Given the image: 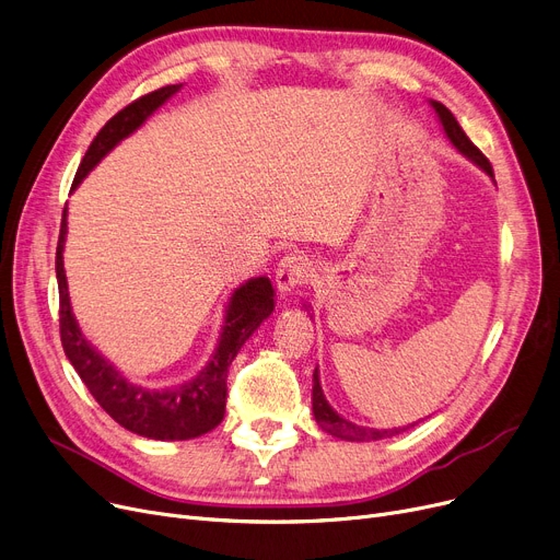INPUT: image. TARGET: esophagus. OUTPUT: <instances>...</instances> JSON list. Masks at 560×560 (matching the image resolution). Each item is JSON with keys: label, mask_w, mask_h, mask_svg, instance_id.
Wrapping results in <instances>:
<instances>
[{"label": "esophagus", "mask_w": 560, "mask_h": 560, "mask_svg": "<svg viewBox=\"0 0 560 560\" xmlns=\"http://www.w3.org/2000/svg\"><path fill=\"white\" fill-rule=\"evenodd\" d=\"M310 278H312V259L305 253L284 255L276 269V282L282 294H289L291 289L307 284Z\"/></svg>", "instance_id": "1"}]
</instances>
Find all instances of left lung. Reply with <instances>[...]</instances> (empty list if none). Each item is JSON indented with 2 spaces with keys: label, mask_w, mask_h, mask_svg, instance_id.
<instances>
[{
  "label": "left lung",
  "mask_w": 560,
  "mask_h": 560,
  "mask_svg": "<svg viewBox=\"0 0 560 560\" xmlns=\"http://www.w3.org/2000/svg\"><path fill=\"white\" fill-rule=\"evenodd\" d=\"M431 104H433L435 114L440 116V122H442V127H444V131H446L448 141L454 143L465 156H469L476 166H481L490 177H494V171H492V166H490V162H488V156L469 141V137L465 135L463 127L458 125L456 116L451 114L442 102H431ZM312 410H314L316 423L322 425V429H324L326 433H330V435H335V438H341V440H351V442L383 440V438H392V435H396V433L406 431V429H387V431L364 429V425H358V423H353V421H346L343 417H339V415L330 408V404L326 401L322 383H318V371H316V369H314V387H312Z\"/></svg>",
  "instance_id": "obj_1"
}]
</instances>
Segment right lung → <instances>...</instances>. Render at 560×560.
<instances>
[{"mask_svg": "<svg viewBox=\"0 0 560 560\" xmlns=\"http://www.w3.org/2000/svg\"><path fill=\"white\" fill-rule=\"evenodd\" d=\"M182 84L156 89L120 109L106 122L93 143L89 145L82 164L72 179V189L82 182L100 159L118 145L131 131L139 129L145 118L156 112ZM63 244H66V209L59 230L57 246V280H59V330L68 360L79 378L84 381L102 410L116 419L122 429L150 438V440H191L217 429L225 415L228 369L244 341L255 328L273 312V287L269 278H253L234 291L228 305L225 326L219 349L200 374L177 387L148 389L129 383L122 374L106 362L79 330L68 296V282L63 271Z\"/></svg>", "mask_w": 560, "mask_h": 560, "instance_id": "add662e5", "label": "right lung"}]
</instances>
